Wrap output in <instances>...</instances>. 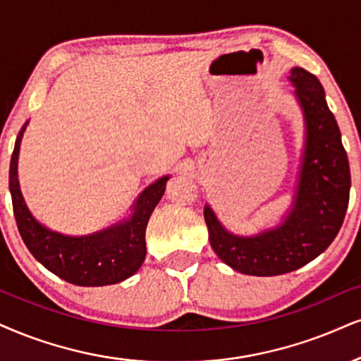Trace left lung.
<instances>
[{
    "label": "left lung",
    "mask_w": 361,
    "mask_h": 361,
    "mask_svg": "<svg viewBox=\"0 0 361 361\" xmlns=\"http://www.w3.org/2000/svg\"><path fill=\"white\" fill-rule=\"evenodd\" d=\"M289 80L306 122L303 166L291 212L276 229L239 238L222 228L211 207L204 209L214 252L244 274L278 276L308 264L336 238L348 207L350 164L322 83L305 68H293Z\"/></svg>",
    "instance_id": "1"
}]
</instances>
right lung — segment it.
I'll return each mask as SVG.
<instances>
[{
	"label": "right lung",
	"instance_id": "1",
	"mask_svg": "<svg viewBox=\"0 0 361 361\" xmlns=\"http://www.w3.org/2000/svg\"><path fill=\"white\" fill-rule=\"evenodd\" d=\"M25 128L18 133L11 155L10 192L18 231L31 255L58 278L77 286H106L130 278L145 259L147 222L164 195L169 176L140 194L126 222L82 238L53 233L33 219L18 184V152Z\"/></svg>",
	"mask_w": 361,
	"mask_h": 361
}]
</instances>
